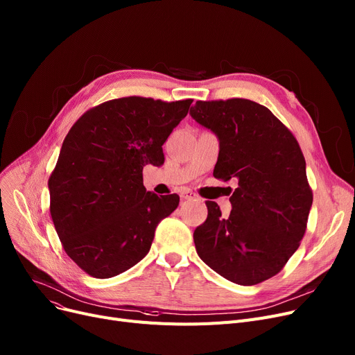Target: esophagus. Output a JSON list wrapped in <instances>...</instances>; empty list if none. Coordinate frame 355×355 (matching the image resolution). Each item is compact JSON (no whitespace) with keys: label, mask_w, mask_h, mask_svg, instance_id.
<instances>
[{"label":"esophagus","mask_w":355,"mask_h":355,"mask_svg":"<svg viewBox=\"0 0 355 355\" xmlns=\"http://www.w3.org/2000/svg\"><path fill=\"white\" fill-rule=\"evenodd\" d=\"M180 196H181L182 200H197V198H198L197 194L193 193L191 190H182V191L180 193Z\"/></svg>","instance_id":"esophagus-1"}]
</instances>
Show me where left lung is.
I'll return each instance as SVG.
<instances>
[{
	"label": "left lung",
	"instance_id": "1",
	"mask_svg": "<svg viewBox=\"0 0 355 355\" xmlns=\"http://www.w3.org/2000/svg\"><path fill=\"white\" fill-rule=\"evenodd\" d=\"M190 115L218 138L213 175L237 181L229 217L206 201L196 250L233 284L263 282L282 270L306 230L312 190L300 144L268 107L249 99L197 101Z\"/></svg>",
	"mask_w": 355,
	"mask_h": 355
}]
</instances>
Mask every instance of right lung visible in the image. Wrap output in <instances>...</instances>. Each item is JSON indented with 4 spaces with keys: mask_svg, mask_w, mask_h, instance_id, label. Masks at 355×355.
Segmentation results:
<instances>
[{
    "mask_svg": "<svg viewBox=\"0 0 355 355\" xmlns=\"http://www.w3.org/2000/svg\"><path fill=\"white\" fill-rule=\"evenodd\" d=\"M191 102L107 101L69 130L49 178L50 214L64 252L87 275L107 279L137 265L178 207L177 194L146 191L142 170L164 164L162 145Z\"/></svg>",
    "mask_w": 355,
    "mask_h": 355,
    "instance_id": "add662e5",
    "label": "right lung"
}]
</instances>
